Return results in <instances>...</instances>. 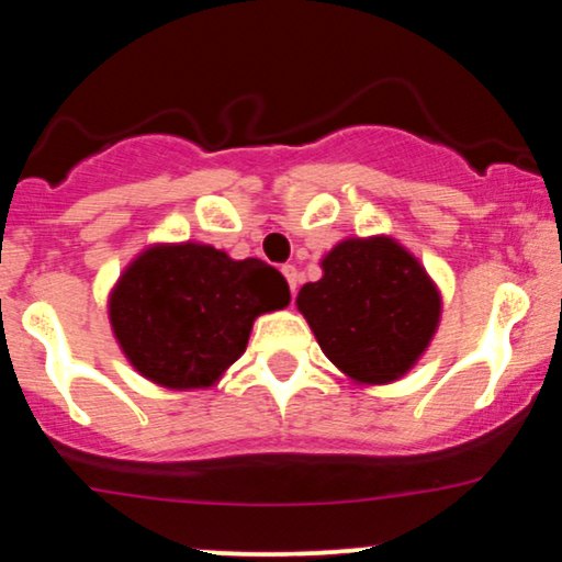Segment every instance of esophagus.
I'll return each mask as SVG.
<instances>
[{
	"label": "esophagus",
	"mask_w": 562,
	"mask_h": 562,
	"mask_svg": "<svg viewBox=\"0 0 562 562\" xmlns=\"http://www.w3.org/2000/svg\"><path fill=\"white\" fill-rule=\"evenodd\" d=\"M282 274H285V280H288V285H290V293L295 295V290H299V282H301V274H299V269L295 267H282Z\"/></svg>",
	"instance_id": "esophagus-1"
}]
</instances>
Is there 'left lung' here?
<instances>
[{
	"label": "left lung",
	"mask_w": 562,
	"mask_h": 562,
	"mask_svg": "<svg viewBox=\"0 0 562 562\" xmlns=\"http://www.w3.org/2000/svg\"><path fill=\"white\" fill-rule=\"evenodd\" d=\"M295 306L351 383L385 385L428 351L441 290L393 237H346L322 259L319 280L299 290Z\"/></svg>",
	"instance_id": "1"
}]
</instances>
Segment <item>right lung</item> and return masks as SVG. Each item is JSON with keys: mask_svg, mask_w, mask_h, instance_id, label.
<instances>
[{"mask_svg": "<svg viewBox=\"0 0 562 562\" xmlns=\"http://www.w3.org/2000/svg\"><path fill=\"white\" fill-rule=\"evenodd\" d=\"M285 277L203 243H156L121 272L108 317L128 364L171 391L211 389L248 346L256 317L285 308Z\"/></svg>", "mask_w": 562, "mask_h": 562, "instance_id": "add662e5", "label": "right lung"}]
</instances>
